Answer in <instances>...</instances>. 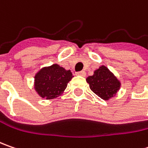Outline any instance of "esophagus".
<instances>
[{
	"label": "esophagus",
	"mask_w": 148,
	"mask_h": 148,
	"mask_svg": "<svg viewBox=\"0 0 148 148\" xmlns=\"http://www.w3.org/2000/svg\"><path fill=\"white\" fill-rule=\"evenodd\" d=\"M77 76H81V77H86V72H85V71H79V72H77Z\"/></svg>",
	"instance_id": "1"
}]
</instances>
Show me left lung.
Instances as JSON below:
<instances>
[{
    "instance_id": "8db88e82",
    "label": "left lung",
    "mask_w": 148,
    "mask_h": 148,
    "mask_svg": "<svg viewBox=\"0 0 148 148\" xmlns=\"http://www.w3.org/2000/svg\"><path fill=\"white\" fill-rule=\"evenodd\" d=\"M86 82L95 94L105 100L114 97L121 87L118 77L104 65L95 70L94 74L86 78Z\"/></svg>"
}]
</instances>
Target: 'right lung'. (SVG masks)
<instances>
[{"instance_id": "obj_1", "label": "right lung", "mask_w": 148, "mask_h": 148, "mask_svg": "<svg viewBox=\"0 0 148 148\" xmlns=\"http://www.w3.org/2000/svg\"><path fill=\"white\" fill-rule=\"evenodd\" d=\"M72 77L70 70H66L57 63L43 66L34 75V88L43 99H55L63 94Z\"/></svg>"}]
</instances>
